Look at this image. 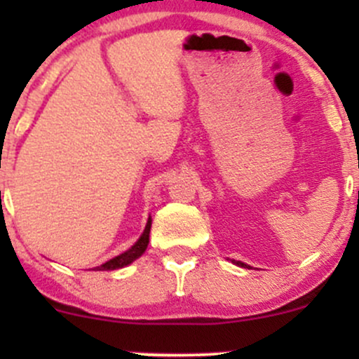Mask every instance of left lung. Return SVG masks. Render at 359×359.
<instances>
[{
    "label": "left lung",
    "mask_w": 359,
    "mask_h": 359,
    "mask_svg": "<svg viewBox=\"0 0 359 359\" xmlns=\"http://www.w3.org/2000/svg\"><path fill=\"white\" fill-rule=\"evenodd\" d=\"M233 263H236L238 266H248V265H245V263H241V262H233Z\"/></svg>",
    "instance_id": "8db88e82"
}]
</instances>
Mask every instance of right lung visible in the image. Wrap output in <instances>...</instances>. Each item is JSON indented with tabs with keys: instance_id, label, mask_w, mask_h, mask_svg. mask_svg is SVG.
<instances>
[{
	"instance_id": "add662e5",
	"label": "right lung",
	"mask_w": 359,
	"mask_h": 359,
	"mask_svg": "<svg viewBox=\"0 0 359 359\" xmlns=\"http://www.w3.org/2000/svg\"><path fill=\"white\" fill-rule=\"evenodd\" d=\"M150 228H151V217H148L147 226H145V231H143L142 236H140V240L135 243V245L131 246L130 250L125 251V253L118 255V257L111 258L109 262L102 263V265L96 266V269H94V270H100V271L118 270V269H123V266L130 265V263H133L135 259L140 258L143 253H145V250H147V246H148V240H150Z\"/></svg>"
}]
</instances>
